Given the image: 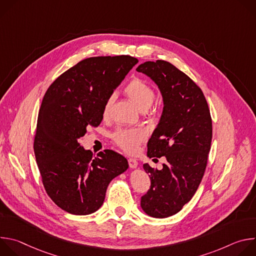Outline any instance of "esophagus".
Segmentation results:
<instances>
[{
	"instance_id": "esophagus-1",
	"label": "esophagus",
	"mask_w": 256,
	"mask_h": 256,
	"mask_svg": "<svg viewBox=\"0 0 256 256\" xmlns=\"http://www.w3.org/2000/svg\"><path fill=\"white\" fill-rule=\"evenodd\" d=\"M128 161V165H130V168L134 169V168H136V167H138V161H136V159L130 158Z\"/></svg>"
}]
</instances>
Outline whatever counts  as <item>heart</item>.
<instances>
[{
  "label": "heart",
  "mask_w": 256,
  "mask_h": 256,
  "mask_svg": "<svg viewBox=\"0 0 256 256\" xmlns=\"http://www.w3.org/2000/svg\"><path fill=\"white\" fill-rule=\"evenodd\" d=\"M126 94L134 102L140 112L148 110L155 100V92L153 88L140 79L132 80L124 89ZM116 100V94L109 95L103 105L102 114L107 116L110 112L112 106ZM146 134L142 130H120L114 134V140L120 147L128 152L134 153L138 144L144 142Z\"/></svg>",
  "instance_id": "heart-1"
}]
</instances>
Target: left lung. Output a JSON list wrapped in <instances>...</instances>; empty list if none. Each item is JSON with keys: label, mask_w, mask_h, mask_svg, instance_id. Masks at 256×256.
I'll list each match as a JSON object with an SVG mask.
<instances>
[{"label": "left lung", "mask_w": 256, "mask_h": 256, "mask_svg": "<svg viewBox=\"0 0 256 256\" xmlns=\"http://www.w3.org/2000/svg\"><path fill=\"white\" fill-rule=\"evenodd\" d=\"M136 70L155 82L163 98L162 116L148 142L147 155L164 156L166 163L161 170L144 164L151 186L140 198L146 214L163 218L177 214L198 188L210 149L212 118L200 88L172 64L146 62Z\"/></svg>", "instance_id": "left-lung-1"}]
</instances>
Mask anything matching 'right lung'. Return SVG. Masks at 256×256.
<instances>
[{
  "label": "right lung",
  "instance_id": "add662e5",
  "mask_svg": "<svg viewBox=\"0 0 256 256\" xmlns=\"http://www.w3.org/2000/svg\"><path fill=\"white\" fill-rule=\"evenodd\" d=\"M138 62L130 56L85 58L56 79L44 94L34 154L46 194L70 214L96 212L110 181L128 168V160L112 150L93 157L79 138L89 126L100 124L106 98Z\"/></svg>",
  "mask_w": 256,
  "mask_h": 256
}]
</instances>
